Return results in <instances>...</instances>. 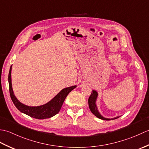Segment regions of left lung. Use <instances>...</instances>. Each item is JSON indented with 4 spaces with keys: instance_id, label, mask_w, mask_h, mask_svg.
<instances>
[{
    "instance_id": "8db88e82",
    "label": "left lung",
    "mask_w": 149,
    "mask_h": 149,
    "mask_svg": "<svg viewBox=\"0 0 149 149\" xmlns=\"http://www.w3.org/2000/svg\"><path fill=\"white\" fill-rule=\"evenodd\" d=\"M97 97H98V93L97 92V91L92 90L91 95L90 96L89 99H88V105H89L90 109L91 111V113H92L95 116H96L97 118L102 120H110L111 119L114 120V119H116L119 118L120 116H116L114 118H104L103 116L101 115L100 113L99 112V111H98V108L96 104Z\"/></svg>"
}]
</instances>
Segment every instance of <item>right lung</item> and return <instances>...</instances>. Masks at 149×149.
<instances>
[{
    "label": "right lung",
    "instance_id": "right-lung-1",
    "mask_svg": "<svg viewBox=\"0 0 149 149\" xmlns=\"http://www.w3.org/2000/svg\"><path fill=\"white\" fill-rule=\"evenodd\" d=\"M11 67L12 66H11L8 75L9 93H10L11 99L16 107L20 112L34 118L41 120L51 118L53 116L58 114L60 109H61V107L63 102H64L66 96L68 95V93L72 90H74L77 86L75 85V86L64 88L61 91H60V92L57 94L51 100H50L49 102L43 104V105L40 106H26L20 102L14 95L11 84Z\"/></svg>",
    "mask_w": 149,
    "mask_h": 149
}]
</instances>
